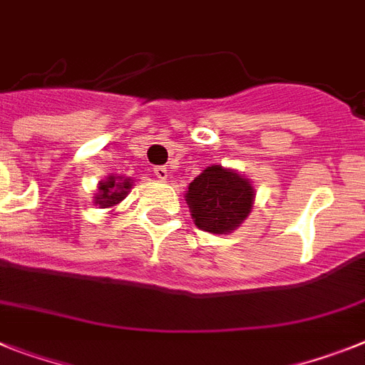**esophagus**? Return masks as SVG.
Returning <instances> with one entry per match:
<instances>
[{
	"mask_svg": "<svg viewBox=\"0 0 365 365\" xmlns=\"http://www.w3.org/2000/svg\"><path fill=\"white\" fill-rule=\"evenodd\" d=\"M153 171H155V175H157L160 180H166L168 173H170V170H168L166 166H155L153 168Z\"/></svg>",
	"mask_w": 365,
	"mask_h": 365,
	"instance_id": "34e87169",
	"label": "esophagus"
}]
</instances>
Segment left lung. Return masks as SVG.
Segmentation results:
<instances>
[{
  "label": "left lung",
  "mask_w": 365,
  "mask_h": 365,
  "mask_svg": "<svg viewBox=\"0 0 365 365\" xmlns=\"http://www.w3.org/2000/svg\"><path fill=\"white\" fill-rule=\"evenodd\" d=\"M255 192L249 180L221 166H210L190 182L186 201L195 225L212 235L235 230L253 207Z\"/></svg>",
  "instance_id": "1"
}]
</instances>
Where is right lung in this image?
Instances as JSON below:
<instances>
[{
	"label": "right lung",
	"instance_id": "add662e5",
	"mask_svg": "<svg viewBox=\"0 0 365 365\" xmlns=\"http://www.w3.org/2000/svg\"><path fill=\"white\" fill-rule=\"evenodd\" d=\"M130 188V179H116V177H110L108 180L101 182L99 186V195L96 197V203L101 208L114 207L125 197L127 192Z\"/></svg>",
	"mask_w": 365,
	"mask_h": 365
}]
</instances>
